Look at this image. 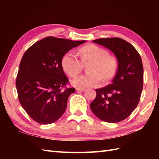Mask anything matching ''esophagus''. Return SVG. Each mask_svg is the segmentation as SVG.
I'll list each match as a JSON object with an SVG mask.
<instances>
[{
    "label": "esophagus",
    "instance_id": "1",
    "mask_svg": "<svg viewBox=\"0 0 159 159\" xmlns=\"http://www.w3.org/2000/svg\"><path fill=\"white\" fill-rule=\"evenodd\" d=\"M76 90L77 91V92H84V91L85 90V89H84V88H76Z\"/></svg>",
    "mask_w": 159,
    "mask_h": 159
}]
</instances>
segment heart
Here are the masks:
<instances>
[{
  "label": "heart",
  "instance_id": "1",
  "mask_svg": "<svg viewBox=\"0 0 159 159\" xmlns=\"http://www.w3.org/2000/svg\"><path fill=\"white\" fill-rule=\"evenodd\" d=\"M80 61L75 53L68 51L63 55L61 65L64 71L70 77L78 75L83 69V64L92 63L90 75H81L71 81L77 88L95 87L100 85L102 79L107 81L116 74L117 62L114 56L107 54V50L94 44L83 46L79 50Z\"/></svg>",
  "mask_w": 159,
  "mask_h": 159
}]
</instances>
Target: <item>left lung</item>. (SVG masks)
<instances>
[{"label": "left lung", "instance_id": "1", "mask_svg": "<svg viewBox=\"0 0 159 159\" xmlns=\"http://www.w3.org/2000/svg\"><path fill=\"white\" fill-rule=\"evenodd\" d=\"M93 42L113 52L118 66L112 83L96 89V97L90 108L100 120L119 122L129 116L139 104L143 85L142 61L134 47L124 39L101 38Z\"/></svg>", "mask_w": 159, "mask_h": 159}]
</instances>
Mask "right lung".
I'll return each instance as SVG.
<instances>
[{
    "label": "right lung",
    "mask_w": 159,
    "mask_h": 159,
    "mask_svg": "<svg viewBox=\"0 0 159 159\" xmlns=\"http://www.w3.org/2000/svg\"><path fill=\"white\" fill-rule=\"evenodd\" d=\"M86 41L47 37L33 44L24 54L16 78L18 99L36 122L49 124L62 116L67 98L75 89L63 72V55Z\"/></svg>",
    "instance_id": "right-lung-1"
}]
</instances>
